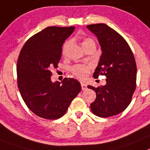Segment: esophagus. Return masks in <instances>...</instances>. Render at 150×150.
Wrapping results in <instances>:
<instances>
[{"label": "esophagus", "instance_id": "obj_1", "mask_svg": "<svg viewBox=\"0 0 150 150\" xmlns=\"http://www.w3.org/2000/svg\"><path fill=\"white\" fill-rule=\"evenodd\" d=\"M81 89H82V90H87V85L83 83H81Z\"/></svg>", "mask_w": 150, "mask_h": 150}]
</instances>
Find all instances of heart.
I'll use <instances>...</instances> for the list:
<instances>
[{"label": "heart", "instance_id": "1", "mask_svg": "<svg viewBox=\"0 0 150 150\" xmlns=\"http://www.w3.org/2000/svg\"><path fill=\"white\" fill-rule=\"evenodd\" d=\"M71 42L67 41L66 42L65 44L63 45V53L65 54L67 52V48L69 46ZM90 44H95V42L92 39L90 38H86L82 41L81 45L83 47V48H84L85 47L87 46V45H90ZM72 72L75 75H76L78 78H81V79H84L85 78H87V75H89L90 71V67L89 66L86 65H76L75 67H72Z\"/></svg>", "mask_w": 150, "mask_h": 150}]
</instances>
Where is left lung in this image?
Masks as SVG:
<instances>
[{"label": "left lung", "mask_w": 150, "mask_h": 150, "mask_svg": "<svg viewBox=\"0 0 150 150\" xmlns=\"http://www.w3.org/2000/svg\"><path fill=\"white\" fill-rule=\"evenodd\" d=\"M87 28L97 37L102 52L93 76L104 75L107 78L104 86H87L96 93L90 108L100 117L117 115L129 106L136 88L134 54L125 39L108 25L96 24Z\"/></svg>", "instance_id": "1"}]
</instances>
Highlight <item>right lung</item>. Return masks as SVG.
<instances>
[{
	"label": "right lung",
	"mask_w": 150,
	"mask_h": 150,
	"mask_svg": "<svg viewBox=\"0 0 150 150\" xmlns=\"http://www.w3.org/2000/svg\"><path fill=\"white\" fill-rule=\"evenodd\" d=\"M75 27H48L36 33L21 48L17 63L18 87L28 108L38 117L56 120L63 117L81 90L79 81L64 78L52 82V67L57 68L65 40Z\"/></svg>",
	"instance_id": "right-lung-1"
}]
</instances>
